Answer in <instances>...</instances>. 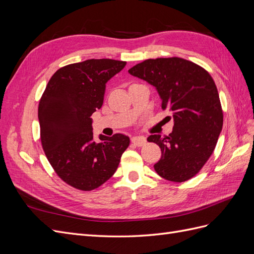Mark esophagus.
Segmentation results:
<instances>
[{
    "mask_svg": "<svg viewBox=\"0 0 254 254\" xmlns=\"http://www.w3.org/2000/svg\"><path fill=\"white\" fill-rule=\"evenodd\" d=\"M131 142L136 146H143L146 144V137L145 136H133L131 137Z\"/></svg>",
    "mask_w": 254,
    "mask_h": 254,
    "instance_id": "esophagus-1",
    "label": "esophagus"
}]
</instances>
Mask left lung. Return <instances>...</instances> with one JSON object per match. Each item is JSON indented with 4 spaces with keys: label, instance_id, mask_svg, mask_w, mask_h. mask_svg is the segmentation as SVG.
<instances>
[{
    "label": "left lung",
    "instance_id": "1",
    "mask_svg": "<svg viewBox=\"0 0 254 254\" xmlns=\"http://www.w3.org/2000/svg\"><path fill=\"white\" fill-rule=\"evenodd\" d=\"M130 75L156 88L162 108L173 112L174 128L167 136L152 134L162 156L153 165L162 178L183 182L194 177L211 155L222 129L221 105L211 75L191 61L172 57L147 59Z\"/></svg>",
    "mask_w": 254,
    "mask_h": 254
}]
</instances>
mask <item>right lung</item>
Masks as SVG:
<instances>
[{"instance_id": "1", "label": "right lung", "mask_w": 254, "mask_h": 254, "mask_svg": "<svg viewBox=\"0 0 254 254\" xmlns=\"http://www.w3.org/2000/svg\"><path fill=\"white\" fill-rule=\"evenodd\" d=\"M126 65V61L88 59L65 65L54 74L39 103L38 119L42 147L54 171L68 186L92 190L110 179L127 135L99 134L93 140L91 115L101 109L106 83Z\"/></svg>"}]
</instances>
